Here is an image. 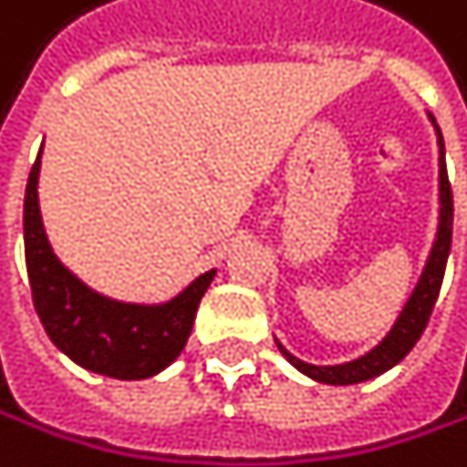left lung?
Instances as JSON below:
<instances>
[{"mask_svg": "<svg viewBox=\"0 0 467 467\" xmlns=\"http://www.w3.org/2000/svg\"><path fill=\"white\" fill-rule=\"evenodd\" d=\"M434 122V117H431ZM437 131V145H440V226H437V238L431 246V254L426 260L423 275L411 291V296L406 299L400 317L395 319L392 330L375 345L369 353H364L356 361H345V364H333V367H317L296 358L294 353H288L280 342L277 350L308 379L319 381V384H333V387H348V384H361L369 381L375 375H381L387 369H392L398 361L406 358V353L418 345V338L423 336L429 317L434 311V302L442 285V275H445V263H448V252H451V226H454V195H451V184H448V171H445V145H442V134L434 122Z\"/></svg>", "mask_w": 467, "mask_h": 467, "instance_id": "1", "label": "left lung"}]
</instances>
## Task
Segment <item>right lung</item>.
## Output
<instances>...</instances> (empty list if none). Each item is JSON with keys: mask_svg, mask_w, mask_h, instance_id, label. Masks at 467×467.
<instances>
[{"mask_svg": "<svg viewBox=\"0 0 467 467\" xmlns=\"http://www.w3.org/2000/svg\"><path fill=\"white\" fill-rule=\"evenodd\" d=\"M38 171L41 156L25 190V260L36 314L52 345L83 369L119 381L162 372L184 350L215 268L162 305L117 302L92 291L56 257L47 241L38 210Z\"/></svg>", "mask_w": 467, "mask_h": 467, "instance_id": "right-lung-1", "label": "right lung"}]
</instances>
